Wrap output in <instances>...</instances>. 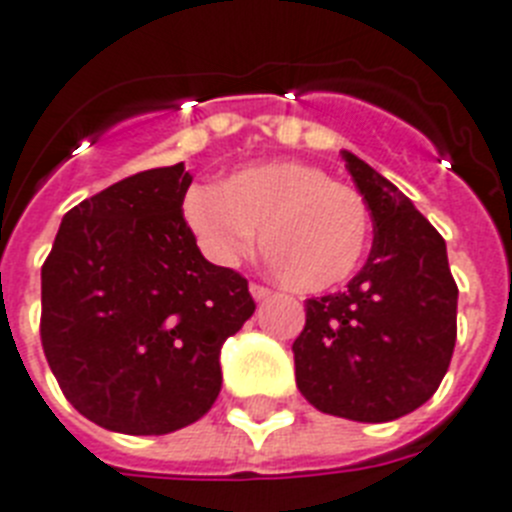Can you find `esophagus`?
Returning a JSON list of instances; mask_svg holds the SVG:
<instances>
[{
    "label": "esophagus",
    "mask_w": 512,
    "mask_h": 512,
    "mask_svg": "<svg viewBox=\"0 0 512 512\" xmlns=\"http://www.w3.org/2000/svg\"><path fill=\"white\" fill-rule=\"evenodd\" d=\"M249 294L255 296L257 302H263V299H268L270 296V289L268 286H263V283H249Z\"/></svg>",
    "instance_id": "34e87169"
}]
</instances>
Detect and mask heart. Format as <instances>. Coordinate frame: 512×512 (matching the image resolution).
<instances>
[{"label": "heart", "mask_w": 512, "mask_h": 512, "mask_svg": "<svg viewBox=\"0 0 512 512\" xmlns=\"http://www.w3.org/2000/svg\"><path fill=\"white\" fill-rule=\"evenodd\" d=\"M184 221L218 263H234L255 247L286 286L325 291L364 260L369 210L362 195L333 182L317 166L257 163L184 195Z\"/></svg>", "instance_id": "obj_1"}]
</instances>
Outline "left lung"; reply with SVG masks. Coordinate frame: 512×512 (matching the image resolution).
I'll return each instance as SVG.
<instances>
[{"label": "left lung", "instance_id": "1", "mask_svg": "<svg viewBox=\"0 0 512 512\" xmlns=\"http://www.w3.org/2000/svg\"><path fill=\"white\" fill-rule=\"evenodd\" d=\"M372 216L364 268L343 291L307 299L294 341L296 388L317 411L393 422L440 388L455 349L458 286L445 239L395 184L343 150Z\"/></svg>", "mask_w": 512, "mask_h": 512}]
</instances>
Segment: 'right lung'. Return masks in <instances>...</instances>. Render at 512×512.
I'll return each mask as SVG.
<instances>
[{
	"label": "right lung",
	"instance_id": "right-lung-1",
	"mask_svg": "<svg viewBox=\"0 0 512 512\" xmlns=\"http://www.w3.org/2000/svg\"><path fill=\"white\" fill-rule=\"evenodd\" d=\"M184 163L132 174L62 218L41 268V343L64 398L124 435H169L221 393V346L255 312L184 221Z\"/></svg>",
	"mask_w": 512,
	"mask_h": 512
}]
</instances>
